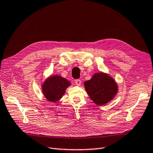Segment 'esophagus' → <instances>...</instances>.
Masks as SVG:
<instances>
[{
  "mask_svg": "<svg viewBox=\"0 0 153 153\" xmlns=\"http://www.w3.org/2000/svg\"><path fill=\"white\" fill-rule=\"evenodd\" d=\"M81 80H75V84H76V85H78V86H80V85H81Z\"/></svg>",
  "mask_w": 153,
  "mask_h": 153,
  "instance_id": "obj_1",
  "label": "esophagus"
}]
</instances>
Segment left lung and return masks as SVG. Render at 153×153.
Wrapping results in <instances>:
<instances>
[{
	"mask_svg": "<svg viewBox=\"0 0 153 153\" xmlns=\"http://www.w3.org/2000/svg\"><path fill=\"white\" fill-rule=\"evenodd\" d=\"M86 92L93 102L99 106L105 105L114 99L118 92V85L107 73H96L91 79L84 82Z\"/></svg>",
	"mask_w": 153,
	"mask_h": 153,
	"instance_id": "obj_1",
	"label": "left lung"
}]
</instances>
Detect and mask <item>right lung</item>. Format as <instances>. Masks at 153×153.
Masks as SVG:
<instances>
[{
    "instance_id": "1",
    "label": "right lung",
    "mask_w": 153,
    "mask_h": 153,
    "mask_svg": "<svg viewBox=\"0 0 153 153\" xmlns=\"http://www.w3.org/2000/svg\"><path fill=\"white\" fill-rule=\"evenodd\" d=\"M71 82L60 75H52L46 79L41 85L42 92L47 101L57 103L65 94Z\"/></svg>"
}]
</instances>
